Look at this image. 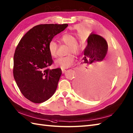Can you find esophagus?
I'll use <instances>...</instances> for the list:
<instances>
[{
    "instance_id": "esophagus-1",
    "label": "esophagus",
    "mask_w": 133,
    "mask_h": 133,
    "mask_svg": "<svg viewBox=\"0 0 133 133\" xmlns=\"http://www.w3.org/2000/svg\"><path fill=\"white\" fill-rule=\"evenodd\" d=\"M62 73H64L65 71H66V70L62 69Z\"/></svg>"
}]
</instances>
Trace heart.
<instances>
[{"label": "heart", "mask_w": 133, "mask_h": 133, "mask_svg": "<svg viewBox=\"0 0 133 133\" xmlns=\"http://www.w3.org/2000/svg\"><path fill=\"white\" fill-rule=\"evenodd\" d=\"M61 39L62 42L69 46L68 54L71 52L74 54H78L80 52L81 47L77 43V39L74 35L67 34L62 36ZM57 49L58 46L56 42L54 41H51L48 44V50L52 57H56L57 55ZM74 60V56L70 54L65 57H61L56 59L55 64L61 69H67L72 66Z\"/></svg>", "instance_id": "1"}]
</instances>
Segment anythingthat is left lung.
Masks as SVG:
<instances>
[{
	"label": "left lung",
	"instance_id": "left-lung-1",
	"mask_svg": "<svg viewBox=\"0 0 133 133\" xmlns=\"http://www.w3.org/2000/svg\"><path fill=\"white\" fill-rule=\"evenodd\" d=\"M87 42L81 64L91 72L87 77L78 78L75 87L78 94L83 97L95 99L107 91L112 79L111 68L100 70L107 54L108 44L103 37L92 33L87 38Z\"/></svg>",
	"mask_w": 133,
	"mask_h": 133
}]
</instances>
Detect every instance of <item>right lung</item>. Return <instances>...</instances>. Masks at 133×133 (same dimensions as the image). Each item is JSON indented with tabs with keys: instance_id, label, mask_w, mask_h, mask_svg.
<instances>
[{
	"instance_id": "1",
	"label": "right lung",
	"mask_w": 133,
	"mask_h": 133,
	"mask_svg": "<svg viewBox=\"0 0 133 133\" xmlns=\"http://www.w3.org/2000/svg\"><path fill=\"white\" fill-rule=\"evenodd\" d=\"M67 26V24L37 25L23 36L16 48L14 77L22 94L34 103L46 101L57 88L62 70L47 68L53 62L48 44Z\"/></svg>"
}]
</instances>
